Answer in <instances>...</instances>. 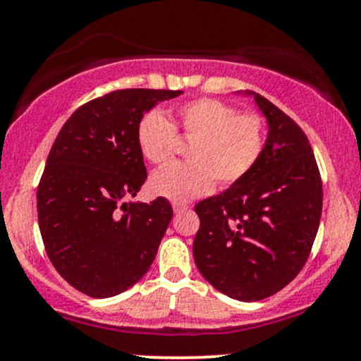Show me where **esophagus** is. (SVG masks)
Segmentation results:
<instances>
[{"instance_id": "34e87169", "label": "esophagus", "mask_w": 361, "mask_h": 361, "mask_svg": "<svg viewBox=\"0 0 361 361\" xmlns=\"http://www.w3.org/2000/svg\"><path fill=\"white\" fill-rule=\"evenodd\" d=\"M190 207L186 205V204H175L173 205V210H175V214H181V212H186V210H188Z\"/></svg>"}]
</instances>
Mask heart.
<instances>
[{
    "label": "heart",
    "mask_w": 361,
    "mask_h": 361,
    "mask_svg": "<svg viewBox=\"0 0 361 361\" xmlns=\"http://www.w3.org/2000/svg\"><path fill=\"white\" fill-rule=\"evenodd\" d=\"M176 132L192 142L186 147V163L169 164L151 176L152 192L183 204L204 197L219 183L239 181L258 163L264 146L263 122L255 114L238 115L227 103L198 98L180 105L175 122L151 110L140 118L137 142L152 164H164L175 154Z\"/></svg>",
    "instance_id": "heart-1"
}]
</instances>
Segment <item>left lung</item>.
<instances>
[{
  "instance_id": "1",
  "label": "left lung",
  "mask_w": 361,
  "mask_h": 361,
  "mask_svg": "<svg viewBox=\"0 0 361 361\" xmlns=\"http://www.w3.org/2000/svg\"><path fill=\"white\" fill-rule=\"evenodd\" d=\"M268 123L258 163L226 192L195 205L200 229L193 241L198 271L224 295L256 302L299 275L322 212L316 157L302 128L255 91Z\"/></svg>"
}]
</instances>
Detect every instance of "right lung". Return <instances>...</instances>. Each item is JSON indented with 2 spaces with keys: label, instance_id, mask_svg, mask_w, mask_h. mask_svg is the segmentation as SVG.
I'll use <instances>...</instances> for the list:
<instances>
[{
  "label": "right lung",
  "instance_id": "1",
  "mask_svg": "<svg viewBox=\"0 0 361 361\" xmlns=\"http://www.w3.org/2000/svg\"><path fill=\"white\" fill-rule=\"evenodd\" d=\"M171 90H117L78 109L61 128L37 190L49 259L94 299L118 295L151 268L173 219L171 204L126 202L147 178L137 142L144 114L180 97Z\"/></svg>",
  "mask_w": 361,
  "mask_h": 361
}]
</instances>
